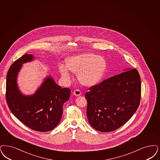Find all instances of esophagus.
Returning <instances> with one entry per match:
<instances>
[{"label":"esophagus","instance_id":"1","mask_svg":"<svg viewBox=\"0 0 160 160\" xmlns=\"http://www.w3.org/2000/svg\"><path fill=\"white\" fill-rule=\"evenodd\" d=\"M73 95L76 96H80V95H81V92H80V90H75L73 92Z\"/></svg>","mask_w":160,"mask_h":160}]
</instances>
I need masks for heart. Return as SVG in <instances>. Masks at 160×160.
I'll return each mask as SVG.
<instances>
[{
	"label": "heart",
	"mask_w": 160,
	"mask_h": 160,
	"mask_svg": "<svg viewBox=\"0 0 160 160\" xmlns=\"http://www.w3.org/2000/svg\"><path fill=\"white\" fill-rule=\"evenodd\" d=\"M67 66L60 65L59 70L66 80L71 78V71L78 73L79 82L86 86L96 85L102 78L107 68L105 59L92 53H83L66 59Z\"/></svg>",
	"instance_id": "1"
}]
</instances>
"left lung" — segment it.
<instances>
[{"mask_svg":"<svg viewBox=\"0 0 160 160\" xmlns=\"http://www.w3.org/2000/svg\"><path fill=\"white\" fill-rule=\"evenodd\" d=\"M85 94L90 126L101 132L120 128L130 119L141 100V77L136 69L124 72L92 86Z\"/></svg>","mask_w":160,"mask_h":160,"instance_id":"obj_1","label":"left lung"}]
</instances>
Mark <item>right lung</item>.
<instances>
[{
    "instance_id": "add662e5",
    "label": "right lung",
    "mask_w": 160,
    "mask_h": 160,
    "mask_svg": "<svg viewBox=\"0 0 160 160\" xmlns=\"http://www.w3.org/2000/svg\"><path fill=\"white\" fill-rule=\"evenodd\" d=\"M34 59L32 54L26 53L11 65L7 73L6 99L9 108L20 122L32 130L45 132L59 124L71 90L62 88L48 76L34 94L22 93L17 83L18 74L22 64Z\"/></svg>"
}]
</instances>
